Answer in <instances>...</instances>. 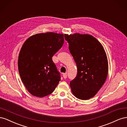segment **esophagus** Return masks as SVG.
I'll list each match as a JSON object with an SVG mask.
<instances>
[{"label": "esophagus", "mask_w": 127, "mask_h": 127, "mask_svg": "<svg viewBox=\"0 0 127 127\" xmlns=\"http://www.w3.org/2000/svg\"><path fill=\"white\" fill-rule=\"evenodd\" d=\"M67 77V75L66 73V74H63V77H64V79H66Z\"/></svg>", "instance_id": "esophagus-1"}]
</instances>
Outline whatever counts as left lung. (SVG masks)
<instances>
[{"label": "left lung", "mask_w": 127, "mask_h": 127, "mask_svg": "<svg viewBox=\"0 0 127 127\" xmlns=\"http://www.w3.org/2000/svg\"><path fill=\"white\" fill-rule=\"evenodd\" d=\"M74 58L77 74L70 83L76 97L86 100L94 97L104 84L108 74V61L104 48L90 34H64Z\"/></svg>", "instance_id": "left-lung-1"}]
</instances>
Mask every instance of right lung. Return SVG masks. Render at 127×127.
Segmentation results:
<instances>
[{
    "label": "right lung",
    "mask_w": 127,
    "mask_h": 127,
    "mask_svg": "<svg viewBox=\"0 0 127 127\" xmlns=\"http://www.w3.org/2000/svg\"><path fill=\"white\" fill-rule=\"evenodd\" d=\"M64 42L63 34L47 32L31 36L23 44L18 59L19 74L32 95L46 96L58 85L60 76L52 58Z\"/></svg>",
    "instance_id": "obj_1"
}]
</instances>
